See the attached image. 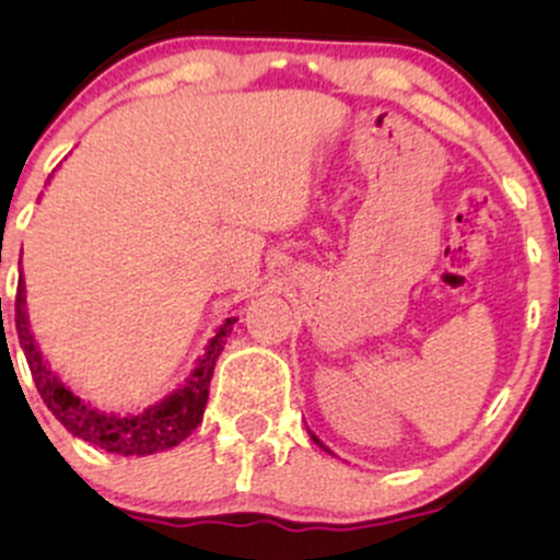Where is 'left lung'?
I'll return each instance as SVG.
<instances>
[{
	"label": "left lung",
	"instance_id": "left-lung-1",
	"mask_svg": "<svg viewBox=\"0 0 560 560\" xmlns=\"http://www.w3.org/2000/svg\"><path fill=\"white\" fill-rule=\"evenodd\" d=\"M311 436H313V442H316V445H320V447H324V450H326V453H331V450H329V447H326V445H324V442H320L316 434H313V432H311ZM331 455H334V453H331Z\"/></svg>",
	"mask_w": 560,
	"mask_h": 560
}]
</instances>
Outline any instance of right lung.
Segmentation results:
<instances>
[{"mask_svg":"<svg viewBox=\"0 0 560 560\" xmlns=\"http://www.w3.org/2000/svg\"><path fill=\"white\" fill-rule=\"evenodd\" d=\"M236 318L223 320L221 329L205 347V355L199 358L195 371L178 389L168 397L144 408L141 413H105V410L92 408V402L81 400L73 389L66 387L60 376L49 369L38 350L34 334H31L28 313H25V287L23 279L18 284L15 298V326L18 339L28 361L31 374H34L36 389L52 416L70 434L83 442H92L94 447L107 450L118 455H152L160 450L176 447L199 427L208 405L210 378H213L215 361L226 345V334L234 329Z\"/></svg>","mask_w":560,"mask_h":560,"instance_id":"add662e5","label":"right lung"}]
</instances>
